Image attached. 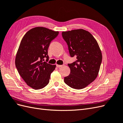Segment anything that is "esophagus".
Masks as SVG:
<instances>
[{"label":"esophagus","instance_id":"obj_1","mask_svg":"<svg viewBox=\"0 0 123 123\" xmlns=\"http://www.w3.org/2000/svg\"><path fill=\"white\" fill-rule=\"evenodd\" d=\"M56 67L57 68H61L62 67V65H56Z\"/></svg>","mask_w":123,"mask_h":123}]
</instances>
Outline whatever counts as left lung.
Segmentation results:
<instances>
[{
    "label": "left lung",
    "mask_w": 123,
    "mask_h": 123,
    "mask_svg": "<svg viewBox=\"0 0 123 123\" xmlns=\"http://www.w3.org/2000/svg\"><path fill=\"white\" fill-rule=\"evenodd\" d=\"M62 36L68 44L71 57L77 59L68 64L70 74L64 77V81L72 88L83 89L98 75L102 61L101 50L94 37L84 29L62 32Z\"/></svg>",
    "instance_id": "obj_1"
}]
</instances>
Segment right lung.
Wrapping results in <instances>:
<instances>
[{
    "instance_id": "1",
    "label": "right lung",
    "mask_w": 123,
    "mask_h": 123,
    "mask_svg": "<svg viewBox=\"0 0 123 123\" xmlns=\"http://www.w3.org/2000/svg\"><path fill=\"white\" fill-rule=\"evenodd\" d=\"M58 33L37 27L30 30L21 40L15 57L16 67L26 84L35 90L46 86L55 69L56 65L44 62V58L49 60L48 48Z\"/></svg>"
}]
</instances>
